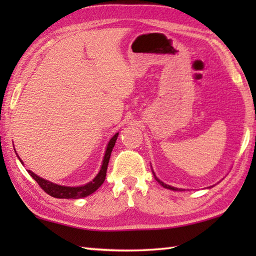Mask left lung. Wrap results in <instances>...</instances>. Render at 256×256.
<instances>
[{"instance_id":"obj_1","label":"left lung","mask_w":256,"mask_h":256,"mask_svg":"<svg viewBox=\"0 0 256 256\" xmlns=\"http://www.w3.org/2000/svg\"><path fill=\"white\" fill-rule=\"evenodd\" d=\"M154 178H156V180H157V182H158V183H159L160 185H162V186H164V188H168V190H178V188H172V186H170V185H167V184H164V182H162V180H158V178H157V177H156V175H154Z\"/></svg>"}]
</instances>
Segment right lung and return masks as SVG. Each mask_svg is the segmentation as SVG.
<instances>
[{
    "instance_id": "add662e5",
    "label": "right lung",
    "mask_w": 256,
    "mask_h": 256,
    "mask_svg": "<svg viewBox=\"0 0 256 256\" xmlns=\"http://www.w3.org/2000/svg\"><path fill=\"white\" fill-rule=\"evenodd\" d=\"M118 133H116L115 136L110 138V142H108L106 152H105V156H104V160H102L100 170H99L97 176L94 177L92 182H89L88 184L82 185V186H76V188H70V186H62V185L52 183V182L42 178V177L37 176L36 174H34V172L30 170H28L29 175L37 182L38 185H40L47 194H50V196L53 198H81L88 196H90V194H92L94 192H96V190L100 188L102 184L104 183V180H105V178H106L107 166H108V162H110V154L112 151V148H114L116 140H118ZM18 158H19V156H18ZM20 162H21V164H24L21 159H20Z\"/></svg>"
}]
</instances>
